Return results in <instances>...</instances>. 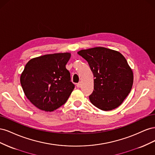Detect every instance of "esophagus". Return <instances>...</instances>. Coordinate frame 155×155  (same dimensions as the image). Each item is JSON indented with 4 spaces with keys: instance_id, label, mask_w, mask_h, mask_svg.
Returning a JSON list of instances; mask_svg holds the SVG:
<instances>
[{
    "instance_id": "esophagus-1",
    "label": "esophagus",
    "mask_w": 155,
    "mask_h": 155,
    "mask_svg": "<svg viewBox=\"0 0 155 155\" xmlns=\"http://www.w3.org/2000/svg\"><path fill=\"white\" fill-rule=\"evenodd\" d=\"M81 82H79L78 83H77V85H76V86H77V87H78V88L81 87Z\"/></svg>"
}]
</instances>
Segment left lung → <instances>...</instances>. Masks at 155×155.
Wrapping results in <instances>:
<instances>
[{
	"instance_id": "obj_1",
	"label": "left lung",
	"mask_w": 155,
	"mask_h": 155,
	"mask_svg": "<svg viewBox=\"0 0 155 155\" xmlns=\"http://www.w3.org/2000/svg\"><path fill=\"white\" fill-rule=\"evenodd\" d=\"M78 54L88 62L95 78L91 102L105 111L119 107L133 84V71L124 55L104 47L81 50Z\"/></svg>"
}]
</instances>
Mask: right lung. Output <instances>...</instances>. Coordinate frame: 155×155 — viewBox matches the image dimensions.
<instances>
[{
  "mask_svg": "<svg viewBox=\"0 0 155 155\" xmlns=\"http://www.w3.org/2000/svg\"><path fill=\"white\" fill-rule=\"evenodd\" d=\"M70 53L47 54L31 59L21 76L26 97L38 109L51 112L67 101L75 85L66 64Z\"/></svg>",
  "mask_w": 155,
  "mask_h": 155,
  "instance_id": "1",
  "label": "right lung"
}]
</instances>
